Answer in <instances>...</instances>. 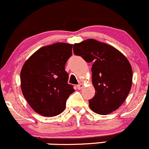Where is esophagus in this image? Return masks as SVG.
Here are the masks:
<instances>
[{"label": "esophagus", "mask_w": 149, "mask_h": 149, "mask_svg": "<svg viewBox=\"0 0 149 149\" xmlns=\"http://www.w3.org/2000/svg\"><path fill=\"white\" fill-rule=\"evenodd\" d=\"M83 87H84V84H83L82 83H81V84H79L77 85V88L79 89V90H81V89H82Z\"/></svg>", "instance_id": "obj_1"}]
</instances>
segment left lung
<instances>
[{"label":"left lung","mask_w":149,"mask_h":149,"mask_svg":"<svg viewBox=\"0 0 149 149\" xmlns=\"http://www.w3.org/2000/svg\"><path fill=\"white\" fill-rule=\"evenodd\" d=\"M73 53L93 62L92 82L95 94L89 101L91 110L105 115L118 109L132 84V69L126 56L112 45L93 39L75 43Z\"/></svg>","instance_id":"obj_1"}]
</instances>
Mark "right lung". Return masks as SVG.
<instances>
[{
    "label": "right lung",
    "mask_w": 149,
    "mask_h": 149,
    "mask_svg": "<svg viewBox=\"0 0 149 149\" xmlns=\"http://www.w3.org/2000/svg\"><path fill=\"white\" fill-rule=\"evenodd\" d=\"M73 45L54 43L42 47L26 61L20 72V87L23 96L37 113L54 117L62 113L66 101L74 92L68 84L65 70L72 55Z\"/></svg>",
    "instance_id": "right-lung-1"
}]
</instances>
